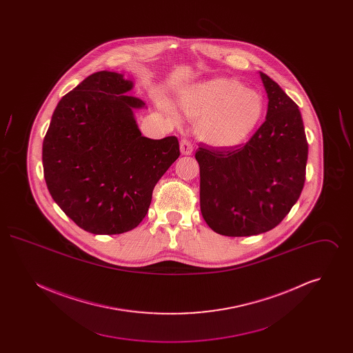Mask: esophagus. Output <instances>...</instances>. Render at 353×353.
Here are the masks:
<instances>
[{
	"instance_id": "obj_1",
	"label": "esophagus",
	"mask_w": 353,
	"mask_h": 353,
	"mask_svg": "<svg viewBox=\"0 0 353 353\" xmlns=\"http://www.w3.org/2000/svg\"><path fill=\"white\" fill-rule=\"evenodd\" d=\"M180 150H181L183 154H190L193 152V144L189 140H186V139H181Z\"/></svg>"
}]
</instances>
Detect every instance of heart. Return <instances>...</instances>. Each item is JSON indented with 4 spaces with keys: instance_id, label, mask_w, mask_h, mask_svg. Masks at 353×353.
<instances>
[{
    "instance_id": "b5f03b06",
    "label": "heart",
    "mask_w": 353,
    "mask_h": 353,
    "mask_svg": "<svg viewBox=\"0 0 353 353\" xmlns=\"http://www.w3.org/2000/svg\"><path fill=\"white\" fill-rule=\"evenodd\" d=\"M179 104L188 118L197 119L194 130L202 141L219 148L241 144L265 111L262 95L234 78H214L196 84L180 97ZM165 110L179 120L170 104Z\"/></svg>"
}]
</instances>
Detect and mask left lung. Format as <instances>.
Wrapping results in <instances>:
<instances>
[{"label": "left lung", "instance_id": "left-lung-1", "mask_svg": "<svg viewBox=\"0 0 353 353\" xmlns=\"http://www.w3.org/2000/svg\"><path fill=\"white\" fill-rule=\"evenodd\" d=\"M266 120L246 144L200 147V206L216 233L249 236L282 222L298 201L305 180L308 143L298 104L266 74Z\"/></svg>", "mask_w": 353, "mask_h": 353}]
</instances>
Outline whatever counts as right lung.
<instances>
[{
    "label": "right lung",
    "instance_id": "obj_1",
    "mask_svg": "<svg viewBox=\"0 0 353 353\" xmlns=\"http://www.w3.org/2000/svg\"><path fill=\"white\" fill-rule=\"evenodd\" d=\"M132 81L98 71L66 94L43 139V174L52 200L92 234H121L145 217L154 185L179 159L176 136H141L125 92Z\"/></svg>",
    "mask_w": 353,
    "mask_h": 353
}]
</instances>
